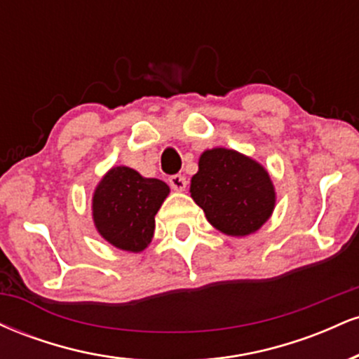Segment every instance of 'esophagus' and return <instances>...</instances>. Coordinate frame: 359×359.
Returning <instances> with one entry per match:
<instances>
[{
  "label": "esophagus",
  "mask_w": 359,
  "mask_h": 359,
  "mask_svg": "<svg viewBox=\"0 0 359 359\" xmlns=\"http://www.w3.org/2000/svg\"><path fill=\"white\" fill-rule=\"evenodd\" d=\"M168 182H170V187L177 192H182L185 191V187H187V180H185V177L182 175H172L170 179H168Z\"/></svg>",
  "instance_id": "1"
}]
</instances>
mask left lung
I'll return each instance as SVG.
<instances>
[{"label":"left lung","mask_w":359,"mask_h":359,"mask_svg":"<svg viewBox=\"0 0 359 359\" xmlns=\"http://www.w3.org/2000/svg\"><path fill=\"white\" fill-rule=\"evenodd\" d=\"M191 197L217 231L234 238L257 233L273 214L277 192L271 177L251 156L216 147L199 156Z\"/></svg>","instance_id":"obj_1"}]
</instances>
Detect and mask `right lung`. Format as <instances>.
<instances>
[{
  "mask_svg": "<svg viewBox=\"0 0 359 359\" xmlns=\"http://www.w3.org/2000/svg\"><path fill=\"white\" fill-rule=\"evenodd\" d=\"M170 187L158 179H145L135 168L111 167L93 194L94 228L114 248L142 253L155 233V216Z\"/></svg>",
  "mask_w": 359,
  "mask_h": 359,
  "instance_id": "1",
  "label": "right lung"
}]
</instances>
